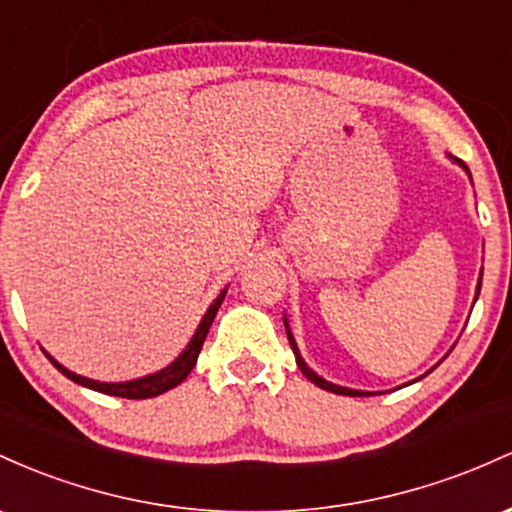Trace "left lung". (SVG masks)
I'll use <instances>...</instances> for the list:
<instances>
[{
	"instance_id": "obj_1",
	"label": "left lung",
	"mask_w": 512,
	"mask_h": 512,
	"mask_svg": "<svg viewBox=\"0 0 512 512\" xmlns=\"http://www.w3.org/2000/svg\"><path fill=\"white\" fill-rule=\"evenodd\" d=\"M447 157H450V154H447ZM452 162H455L457 166H462L464 171H467V176L469 179H472V174H469V169H467V164L464 162H459L457 157H450ZM481 275H484V268H481V273H479V283H476V295H474V302H476V297H479V292H481ZM283 321H285V331H287V341H290V348H292V353H295V360H297V367H300L302 370V375L307 377L309 382H314L317 384L319 389H326V392H333V394H343V396H372V394H382V392H363V389H350V387H341V384H333V382H329V380H324V377L321 375H317V372L312 370V367H309L307 363H304V358H302V353H300V348H297V343H295V336H292V331H290V324H287V317H283ZM430 372V370H428ZM426 372V375H428ZM423 375V377H426ZM418 380H421V377H418ZM416 382V380H413Z\"/></svg>"
}]
</instances>
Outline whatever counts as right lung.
<instances>
[{
    "label": "right lung",
    "mask_w": 512,
    "mask_h": 512,
    "mask_svg": "<svg viewBox=\"0 0 512 512\" xmlns=\"http://www.w3.org/2000/svg\"><path fill=\"white\" fill-rule=\"evenodd\" d=\"M225 295H227V287L215 297V302L210 304L208 312L203 314L198 329H195L193 338L188 341V346L179 353V358L171 360V363L162 367V370L152 372V375H145V377H137V380H128V382L91 380V377H82V375H77V372L67 370L65 365L57 363L48 350H43V353L48 355L50 363H53L57 370L67 377V380L82 384V387H86V389H94V392L111 394V396H123V399H152V396H159V394L169 392V389L179 387V384L186 380L188 375H191L195 363H198V355H200V348H203V343H205V336H208L212 321H215V317H217V309H220V304L225 302Z\"/></svg>",
    "instance_id": "add662e5"
}]
</instances>
